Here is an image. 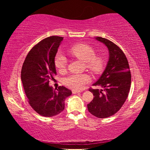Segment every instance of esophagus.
<instances>
[{"label": "esophagus", "instance_id": "obj_1", "mask_svg": "<svg viewBox=\"0 0 150 150\" xmlns=\"http://www.w3.org/2000/svg\"><path fill=\"white\" fill-rule=\"evenodd\" d=\"M72 93H73V94H77V93H81V91L73 90V91H72Z\"/></svg>", "mask_w": 150, "mask_h": 150}]
</instances>
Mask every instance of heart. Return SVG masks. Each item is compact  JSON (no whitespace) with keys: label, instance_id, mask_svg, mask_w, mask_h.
I'll list each match as a JSON object with an SVG mask.
<instances>
[{"label":"heart","instance_id":"1","mask_svg":"<svg viewBox=\"0 0 150 150\" xmlns=\"http://www.w3.org/2000/svg\"><path fill=\"white\" fill-rule=\"evenodd\" d=\"M70 54L78 59L86 63L87 67L95 74L102 71L104 62L100 55H95V51L89 45L79 44L73 45L69 50ZM55 65L60 71L64 70L67 64V59L62 52H58L54 59ZM90 81V78L86 74L71 75L63 79V83L73 90L83 89L85 85Z\"/></svg>","mask_w":150,"mask_h":150}]
</instances>
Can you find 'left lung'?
Returning a JSON list of instances; mask_svg holds the SVG:
<instances>
[{
  "label": "left lung",
  "mask_w": 150,
  "mask_h": 150,
  "mask_svg": "<svg viewBox=\"0 0 150 150\" xmlns=\"http://www.w3.org/2000/svg\"><path fill=\"white\" fill-rule=\"evenodd\" d=\"M95 40L108 48L107 64L99 79L93 84L102 89H89L94 98L87 105L88 110L97 118L115 115L124 105L131 85V73L128 60L121 49L110 40L101 37Z\"/></svg>",
  "instance_id": "obj_1"
}]
</instances>
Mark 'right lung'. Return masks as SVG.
<instances>
[{
    "label": "right lung",
    "instance_id": "obj_1",
    "mask_svg": "<svg viewBox=\"0 0 150 150\" xmlns=\"http://www.w3.org/2000/svg\"><path fill=\"white\" fill-rule=\"evenodd\" d=\"M63 38L48 37L32 47L25 59L21 80L30 106L43 116L52 117L62 112L71 91L63 86L53 90L50 79L57 75L54 59Z\"/></svg>",
    "mask_w": 150,
    "mask_h": 150
}]
</instances>
